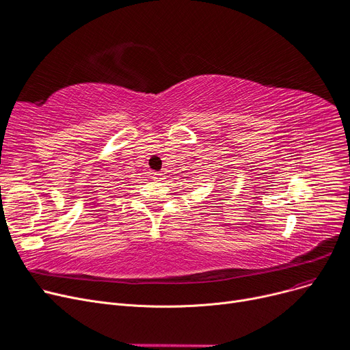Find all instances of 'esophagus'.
I'll use <instances>...</instances> for the list:
<instances>
[{"label": "esophagus", "instance_id": "esophagus-1", "mask_svg": "<svg viewBox=\"0 0 350 350\" xmlns=\"http://www.w3.org/2000/svg\"><path fill=\"white\" fill-rule=\"evenodd\" d=\"M151 176H152L154 180H161L162 179V174H159V172H152Z\"/></svg>", "mask_w": 350, "mask_h": 350}]
</instances>
